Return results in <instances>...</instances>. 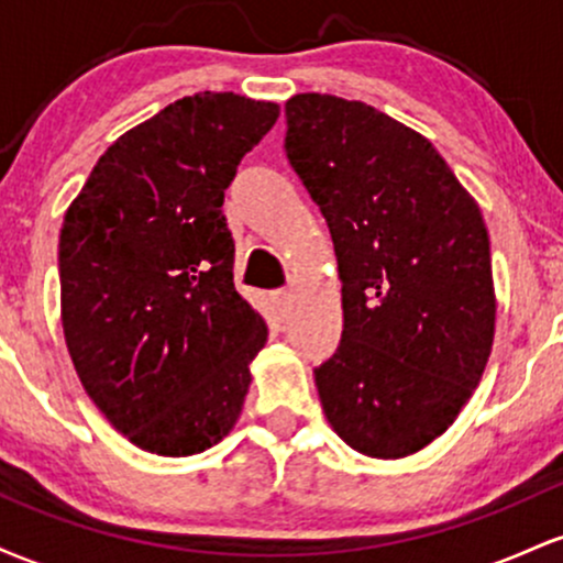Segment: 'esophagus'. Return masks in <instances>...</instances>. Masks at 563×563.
Masks as SVG:
<instances>
[{"label": "esophagus", "mask_w": 563, "mask_h": 563, "mask_svg": "<svg viewBox=\"0 0 563 563\" xmlns=\"http://www.w3.org/2000/svg\"><path fill=\"white\" fill-rule=\"evenodd\" d=\"M290 299H294V294H290L288 288H280V290H273V303L280 312H286V309L290 307Z\"/></svg>", "instance_id": "esophagus-1"}]
</instances>
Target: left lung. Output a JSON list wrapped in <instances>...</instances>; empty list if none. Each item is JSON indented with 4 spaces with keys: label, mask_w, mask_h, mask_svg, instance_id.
Segmentation results:
<instances>
[{
    "label": "left lung",
    "mask_w": 563,
    "mask_h": 563,
    "mask_svg": "<svg viewBox=\"0 0 563 563\" xmlns=\"http://www.w3.org/2000/svg\"><path fill=\"white\" fill-rule=\"evenodd\" d=\"M286 156L333 238L344 331L314 384L352 450L405 457L448 431L493 352L489 238L423 134L360 100L286 102Z\"/></svg>",
    "instance_id": "8db88e82"
}]
</instances>
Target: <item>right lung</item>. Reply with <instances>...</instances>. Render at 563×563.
Returning a JSON list of instances; mask_svg holds the SVG:
<instances>
[{"label": "right lung", "mask_w": 563, "mask_h": 563, "mask_svg": "<svg viewBox=\"0 0 563 563\" xmlns=\"http://www.w3.org/2000/svg\"><path fill=\"white\" fill-rule=\"evenodd\" d=\"M280 106L198 92L102 153L60 230V318L89 399L140 450L228 437L267 322L235 290L224 190Z\"/></svg>", "instance_id": "1"}]
</instances>
